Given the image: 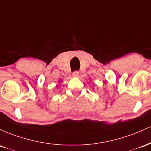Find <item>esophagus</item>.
I'll use <instances>...</instances> for the list:
<instances>
[{
	"instance_id": "1",
	"label": "esophagus",
	"mask_w": 151,
	"mask_h": 151,
	"mask_svg": "<svg viewBox=\"0 0 151 151\" xmlns=\"http://www.w3.org/2000/svg\"><path fill=\"white\" fill-rule=\"evenodd\" d=\"M78 75H79V71L75 70L73 73V76H76V77H77V76H78Z\"/></svg>"
}]
</instances>
